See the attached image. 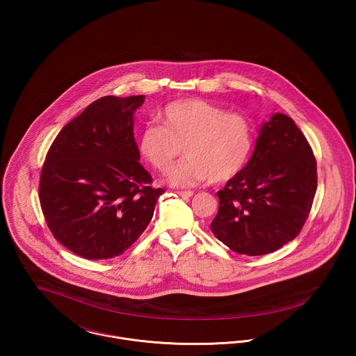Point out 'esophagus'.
I'll use <instances>...</instances> for the list:
<instances>
[{
    "label": "esophagus",
    "mask_w": 356,
    "mask_h": 356,
    "mask_svg": "<svg viewBox=\"0 0 356 356\" xmlns=\"http://www.w3.org/2000/svg\"><path fill=\"white\" fill-rule=\"evenodd\" d=\"M177 195L181 196V197H192L193 192H191V191H179Z\"/></svg>",
    "instance_id": "1"
}]
</instances>
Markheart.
Segmentation results:
<instances>
[{
    "label": "heart",
    "mask_w": 356,
    "mask_h": 356,
    "mask_svg": "<svg viewBox=\"0 0 356 356\" xmlns=\"http://www.w3.org/2000/svg\"><path fill=\"white\" fill-rule=\"evenodd\" d=\"M163 124H148L138 138L143 157L160 173H168L184 147L186 160L170 173V183L193 186L211 179L224 183L245 167L254 143L252 120L202 99L168 104Z\"/></svg>",
    "instance_id": "obj_1"
}]
</instances>
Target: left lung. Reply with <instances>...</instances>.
<instances>
[{
	"mask_svg": "<svg viewBox=\"0 0 356 356\" xmlns=\"http://www.w3.org/2000/svg\"><path fill=\"white\" fill-rule=\"evenodd\" d=\"M318 186L316 160L295 121L275 113L247 165L218 192L213 235L234 252L271 254L298 236Z\"/></svg>",
	"mask_w": 356,
	"mask_h": 356,
	"instance_id": "1",
	"label": "left lung"
}]
</instances>
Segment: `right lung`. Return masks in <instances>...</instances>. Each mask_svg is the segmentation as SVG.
Returning a JSON list of instances; mask_svg holds the SVG:
<instances>
[{
	"label": "right lung",
	"instance_id": "add662e5",
	"mask_svg": "<svg viewBox=\"0 0 356 356\" xmlns=\"http://www.w3.org/2000/svg\"><path fill=\"white\" fill-rule=\"evenodd\" d=\"M145 96H105L69 121L44 161L38 197L53 236L89 260L127 251L164 193L140 164L134 113Z\"/></svg>",
	"mask_w": 356,
	"mask_h": 356
}]
</instances>
